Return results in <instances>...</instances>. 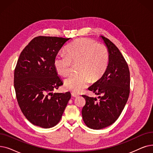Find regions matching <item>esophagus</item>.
Masks as SVG:
<instances>
[{"instance_id":"34e87169","label":"esophagus","mask_w":153,"mask_h":153,"mask_svg":"<svg viewBox=\"0 0 153 153\" xmlns=\"http://www.w3.org/2000/svg\"><path fill=\"white\" fill-rule=\"evenodd\" d=\"M71 95H72V96L74 97H77V96H79V95L77 94H76V93H75V92H72L71 93Z\"/></svg>"}]
</instances>
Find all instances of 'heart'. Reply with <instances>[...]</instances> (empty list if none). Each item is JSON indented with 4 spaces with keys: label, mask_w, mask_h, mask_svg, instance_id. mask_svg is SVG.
<instances>
[{
    "label": "heart",
    "mask_w": 153,
    "mask_h": 153,
    "mask_svg": "<svg viewBox=\"0 0 153 153\" xmlns=\"http://www.w3.org/2000/svg\"><path fill=\"white\" fill-rule=\"evenodd\" d=\"M109 55L102 44L89 38L79 39L67 48V54L59 52L56 56L54 65L56 72L62 76L71 72L73 63H77V74L64 81L65 88L74 92H81L91 81L100 79L108 68Z\"/></svg>",
    "instance_id": "b5f03b06"
}]
</instances>
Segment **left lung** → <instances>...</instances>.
Wrapping results in <instances>:
<instances>
[{"label":"left lung","mask_w":153,"mask_h":153,"mask_svg":"<svg viewBox=\"0 0 153 153\" xmlns=\"http://www.w3.org/2000/svg\"><path fill=\"white\" fill-rule=\"evenodd\" d=\"M109 55L108 68L103 76L88 89L96 97L85 95L82 109L85 125L93 129H101L113 124L120 116L128 101L130 92L128 65L121 52L110 40L101 36Z\"/></svg>","instance_id":"1"}]
</instances>
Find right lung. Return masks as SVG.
Segmentation results:
<instances>
[{"label":"right lung","instance_id":"right-lung-1","mask_svg":"<svg viewBox=\"0 0 153 153\" xmlns=\"http://www.w3.org/2000/svg\"><path fill=\"white\" fill-rule=\"evenodd\" d=\"M71 38L39 36L21 53L14 71L17 100L22 113L32 124L42 128L54 127L60 121L71 94L53 93L63 84L54 61Z\"/></svg>","mask_w":153,"mask_h":153}]
</instances>
